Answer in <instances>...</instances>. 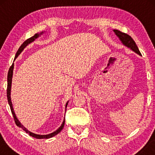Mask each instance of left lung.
<instances>
[{"instance_id": "left-lung-1", "label": "left lung", "mask_w": 155, "mask_h": 155, "mask_svg": "<svg viewBox=\"0 0 155 155\" xmlns=\"http://www.w3.org/2000/svg\"><path fill=\"white\" fill-rule=\"evenodd\" d=\"M114 31L115 32L116 35L119 38V39L121 41L122 43L124 44V45L126 46L127 47L130 48L131 50L135 52L137 54H139L140 56H141V54L138 48H137L136 44H135L134 40L131 38L130 36H129L126 33L121 32V31L117 30V29H114Z\"/></svg>"}]
</instances>
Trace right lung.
I'll list each match as a JSON object with an SVG mask.
<instances>
[{"label":"right lung","mask_w":155,"mask_h":155,"mask_svg":"<svg viewBox=\"0 0 155 155\" xmlns=\"http://www.w3.org/2000/svg\"><path fill=\"white\" fill-rule=\"evenodd\" d=\"M44 32L43 31H41L40 34H35V35L33 36V37H31V38H29V39H27L26 41H25L24 43H23L22 45L20 46V47L19 48V49L18 51L16 53V55H15V59L17 57H18L19 55L20 54V53L23 50H24V48L26 47V46L28 45L29 44L31 43V42L35 41V40L37 39L39 37L40 35H42ZM13 68H14V63H12V65L10 66V69H9V71H8V87H7V97H8V104H9L10 105V110H11V112H12V116H13V118H14V120H15V124L18 126V127H20L22 129V130H24L25 132L27 133H28V134L30 135V136L33 137H35V138L37 139H43V138H50V137H52L55 136V135L58 134L61 131V130L63 128V127H64V124H65V119L63 121V124L61 126L59 127V128L57 129L56 131H54V132H53L51 133H50V134H48V135H38V134H35V133H33L30 132V131H29L27 129L24 127L23 125H22L20 124V122L19 121V120L16 117V115L15 114L14 112V110H13V107H12V101H11V99H10V91H11V85H12V73H13ZM68 103H66V104H65V110H66V108H67V105H68Z\"/></svg>","instance_id":"add662e5"}]
</instances>
